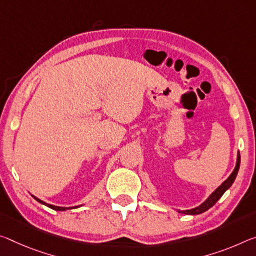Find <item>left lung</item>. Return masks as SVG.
Wrapping results in <instances>:
<instances>
[{
	"label": "left lung",
	"instance_id": "left-lung-1",
	"mask_svg": "<svg viewBox=\"0 0 256 256\" xmlns=\"http://www.w3.org/2000/svg\"><path fill=\"white\" fill-rule=\"evenodd\" d=\"M239 166H240V155H239L238 152V156H237V163H236V168L232 171V173L230 174L228 179H226L223 184L218 186V188L214 190V192L210 194V197L206 200L204 202H202L200 206H197V208H192V210H178L179 213L182 214H190V216H196V214H200V213H204L205 210H208V208H212V206L216 204V202L220 200L221 196L223 194H224L226 190H228L231 184H234V179H236L237 176V173L239 171Z\"/></svg>",
	"mask_w": 256,
	"mask_h": 256
}]
</instances>
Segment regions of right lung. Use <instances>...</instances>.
I'll return each mask as SVG.
<instances>
[{"label":"right lung","instance_id":"obj_1","mask_svg":"<svg viewBox=\"0 0 256 256\" xmlns=\"http://www.w3.org/2000/svg\"><path fill=\"white\" fill-rule=\"evenodd\" d=\"M36 200H38V202H40V204H43V205H46V206H48V208H52V210H70V208H77V206H74V208H60V206H54V205H51V204H46V202H43V200H38V198H36L35 196H33Z\"/></svg>","mask_w":256,"mask_h":256}]
</instances>
